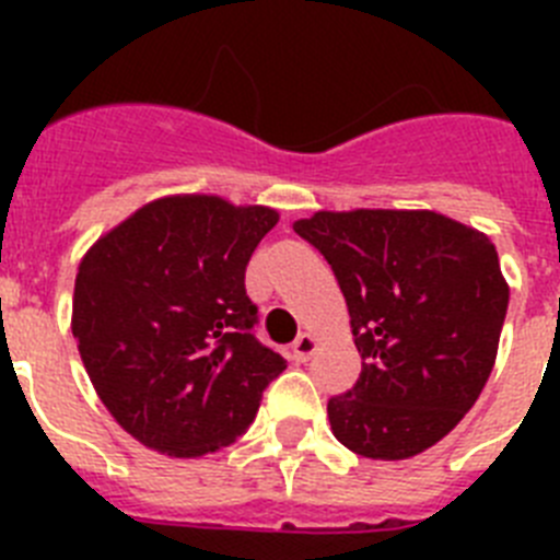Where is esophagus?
<instances>
[{
	"instance_id": "obj_1",
	"label": "esophagus",
	"mask_w": 560,
	"mask_h": 560,
	"mask_svg": "<svg viewBox=\"0 0 560 560\" xmlns=\"http://www.w3.org/2000/svg\"><path fill=\"white\" fill-rule=\"evenodd\" d=\"M316 345H319V341H316L314 334H300L294 339V345H291L289 355L294 361H308L311 355L316 353Z\"/></svg>"
}]
</instances>
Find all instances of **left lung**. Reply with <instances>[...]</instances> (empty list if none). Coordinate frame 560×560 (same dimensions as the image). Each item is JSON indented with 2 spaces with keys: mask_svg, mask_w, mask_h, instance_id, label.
I'll use <instances>...</instances> for the list:
<instances>
[{
  "mask_svg": "<svg viewBox=\"0 0 560 560\" xmlns=\"http://www.w3.org/2000/svg\"><path fill=\"white\" fill-rule=\"evenodd\" d=\"M294 232L323 252L361 373L328 400L336 440L407 459L457 427L491 375L511 289L491 237L432 210L314 212Z\"/></svg>",
  "mask_w": 560,
  "mask_h": 560,
  "instance_id": "1",
  "label": "left lung"
}]
</instances>
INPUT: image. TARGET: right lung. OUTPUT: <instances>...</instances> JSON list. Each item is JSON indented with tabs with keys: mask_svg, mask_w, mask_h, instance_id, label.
I'll return each instance as SVG.
<instances>
[{
	"mask_svg": "<svg viewBox=\"0 0 560 560\" xmlns=\"http://www.w3.org/2000/svg\"><path fill=\"white\" fill-rule=\"evenodd\" d=\"M277 210L165 196L83 255L72 336L112 418L142 446L201 457L235 443L285 359L252 328L244 275Z\"/></svg>",
	"mask_w": 560,
	"mask_h": 560,
	"instance_id": "right-lung-1",
	"label": "right lung"
}]
</instances>
